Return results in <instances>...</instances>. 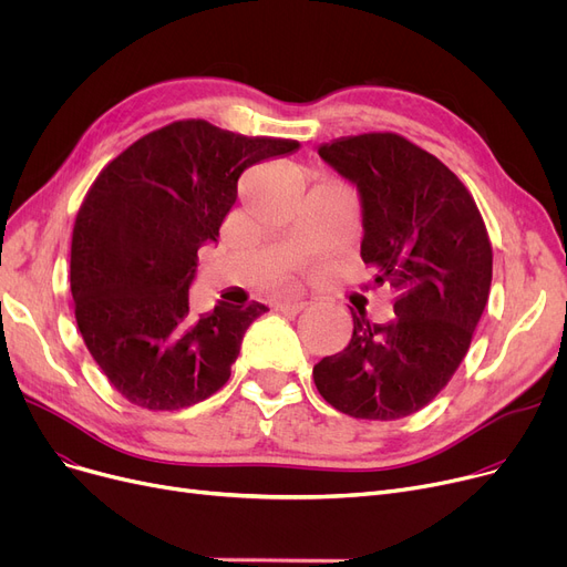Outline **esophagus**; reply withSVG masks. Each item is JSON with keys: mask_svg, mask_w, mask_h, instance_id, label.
<instances>
[{"mask_svg": "<svg viewBox=\"0 0 567 567\" xmlns=\"http://www.w3.org/2000/svg\"><path fill=\"white\" fill-rule=\"evenodd\" d=\"M306 301H280L276 303V310L282 315H299L301 310H306Z\"/></svg>", "mask_w": 567, "mask_h": 567, "instance_id": "34e87169", "label": "esophagus"}]
</instances>
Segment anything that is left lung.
Listing matches in <instances>:
<instances>
[{
    "mask_svg": "<svg viewBox=\"0 0 567 567\" xmlns=\"http://www.w3.org/2000/svg\"><path fill=\"white\" fill-rule=\"evenodd\" d=\"M363 202L361 257L391 287L395 319L353 315L349 344L315 370L319 395L365 421L427 406L464 361L492 285V244L473 195L436 156L398 133L321 144Z\"/></svg>",
    "mask_w": 567,
    "mask_h": 567,
    "instance_id": "1",
    "label": "left lung"
}]
</instances>
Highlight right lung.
<instances>
[{"mask_svg": "<svg viewBox=\"0 0 567 567\" xmlns=\"http://www.w3.org/2000/svg\"><path fill=\"white\" fill-rule=\"evenodd\" d=\"M299 146L184 118L96 176L73 225L71 293L89 353L131 404L174 411L227 383L248 326L268 308L218 303L195 317L197 250L218 238L244 169Z\"/></svg>", "mask_w": 567, "mask_h": 567, "instance_id": "1", "label": "right lung"}]
</instances>
